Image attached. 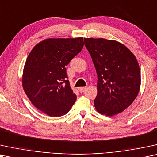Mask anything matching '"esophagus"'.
<instances>
[{
	"label": "esophagus",
	"instance_id": "34e87169",
	"mask_svg": "<svg viewBox=\"0 0 157 157\" xmlns=\"http://www.w3.org/2000/svg\"><path fill=\"white\" fill-rule=\"evenodd\" d=\"M87 89L86 87H79V91L80 92V93H83L85 90Z\"/></svg>",
	"mask_w": 157,
	"mask_h": 157
}]
</instances>
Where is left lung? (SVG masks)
<instances>
[{"label": "left lung", "instance_id": "left-lung-1", "mask_svg": "<svg viewBox=\"0 0 157 157\" xmlns=\"http://www.w3.org/2000/svg\"><path fill=\"white\" fill-rule=\"evenodd\" d=\"M98 75L94 105L98 113L112 116L121 113L136 99L141 85L136 59L124 44L105 39L85 38Z\"/></svg>", "mask_w": 157, "mask_h": 157}]
</instances>
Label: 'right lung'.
<instances>
[{"label": "right lung", "mask_w": 157, "mask_h": 157, "mask_svg": "<svg viewBox=\"0 0 157 157\" xmlns=\"http://www.w3.org/2000/svg\"><path fill=\"white\" fill-rule=\"evenodd\" d=\"M83 38L48 39L36 44L27 57L24 90L33 105L52 117L70 111L76 95L70 86L66 66L82 49Z\"/></svg>", "instance_id": "add662e5"}]
</instances>
